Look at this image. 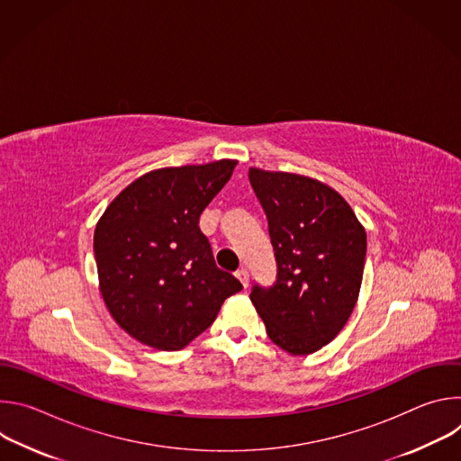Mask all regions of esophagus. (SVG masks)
Masks as SVG:
<instances>
[{"label":"esophagus","instance_id":"1","mask_svg":"<svg viewBox=\"0 0 461 461\" xmlns=\"http://www.w3.org/2000/svg\"><path fill=\"white\" fill-rule=\"evenodd\" d=\"M235 277L240 281V285L244 286V290L249 286V276H248V270H244V268L237 270V272H235Z\"/></svg>","mask_w":461,"mask_h":461}]
</instances>
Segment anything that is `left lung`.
<instances>
[{
  "label": "left lung",
  "instance_id": "left-lung-1",
  "mask_svg": "<svg viewBox=\"0 0 461 461\" xmlns=\"http://www.w3.org/2000/svg\"><path fill=\"white\" fill-rule=\"evenodd\" d=\"M277 260L272 288L249 299L268 338L292 356L313 354L347 324L359 297L366 233L343 196L315 178L249 167Z\"/></svg>",
  "mask_w": 461,
  "mask_h": 461
}]
</instances>
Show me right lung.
Segmentation results:
<instances>
[{
    "mask_svg": "<svg viewBox=\"0 0 461 461\" xmlns=\"http://www.w3.org/2000/svg\"><path fill=\"white\" fill-rule=\"evenodd\" d=\"M237 160L149 171L122 189L95 230L100 294L116 324L157 350H180L242 290L217 268L201 213Z\"/></svg>",
    "mask_w": 461,
    "mask_h": 461,
    "instance_id": "add662e5",
    "label": "right lung"
}]
</instances>
